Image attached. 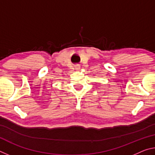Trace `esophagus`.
Listing matches in <instances>:
<instances>
[{
	"mask_svg": "<svg viewBox=\"0 0 155 155\" xmlns=\"http://www.w3.org/2000/svg\"><path fill=\"white\" fill-rule=\"evenodd\" d=\"M74 68H75V70H80V65H76L75 66H74Z\"/></svg>",
	"mask_w": 155,
	"mask_h": 155,
	"instance_id": "esophagus-1",
	"label": "esophagus"
}]
</instances>
